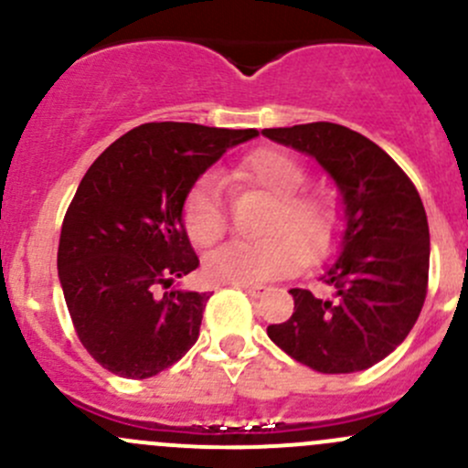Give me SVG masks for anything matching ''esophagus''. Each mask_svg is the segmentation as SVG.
Wrapping results in <instances>:
<instances>
[{
  "instance_id": "34e87169",
  "label": "esophagus",
  "mask_w": 468,
  "mask_h": 468,
  "mask_svg": "<svg viewBox=\"0 0 468 468\" xmlns=\"http://www.w3.org/2000/svg\"><path fill=\"white\" fill-rule=\"evenodd\" d=\"M238 287L247 292L249 296H253V299H258V296H262L267 292V285H253V282H238Z\"/></svg>"
}]
</instances>
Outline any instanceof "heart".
<instances>
[{"label": "heart", "mask_w": 468, "mask_h": 468, "mask_svg": "<svg viewBox=\"0 0 468 468\" xmlns=\"http://www.w3.org/2000/svg\"><path fill=\"white\" fill-rule=\"evenodd\" d=\"M305 167L278 149L244 155L230 178L273 197L258 242H230L206 258L207 278L219 282H264L299 271L333 247L339 229L337 199L324 187H301ZM183 229L197 247H212L226 233L219 183L204 176L190 187L181 210Z\"/></svg>", "instance_id": "b5f03b06"}]
</instances>
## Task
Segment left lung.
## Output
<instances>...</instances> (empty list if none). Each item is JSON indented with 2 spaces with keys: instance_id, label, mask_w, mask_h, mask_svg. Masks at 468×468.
I'll return each instance as SVG.
<instances>
[{
  "instance_id": "1",
  "label": "left lung",
  "mask_w": 468,
  "mask_h": 468,
  "mask_svg": "<svg viewBox=\"0 0 468 468\" xmlns=\"http://www.w3.org/2000/svg\"><path fill=\"white\" fill-rule=\"evenodd\" d=\"M310 155L342 195L344 226L324 282L333 299L290 290L294 313L269 339L322 374H356L385 360L417 324L428 290L426 207L403 169L369 138L333 122L262 129Z\"/></svg>"
}]
</instances>
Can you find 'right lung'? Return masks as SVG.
I'll list each match as a JSON object with an SVG mask.
<instances>
[{
  "instance_id": "add662e5",
  "label": "right lung",
  "mask_w": 468,
  "mask_h": 468,
  "mask_svg": "<svg viewBox=\"0 0 468 468\" xmlns=\"http://www.w3.org/2000/svg\"><path fill=\"white\" fill-rule=\"evenodd\" d=\"M256 135L151 122L90 165L60 229L58 278L79 339L103 369L151 378L195 346L210 294L174 287L199 267L183 201L230 146Z\"/></svg>"
}]
</instances>
